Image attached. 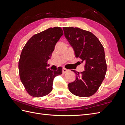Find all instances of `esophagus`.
Returning <instances> with one entry per match:
<instances>
[{
    "mask_svg": "<svg viewBox=\"0 0 125 125\" xmlns=\"http://www.w3.org/2000/svg\"><path fill=\"white\" fill-rule=\"evenodd\" d=\"M68 71H69L68 69H65V68H63L62 69V73H67Z\"/></svg>",
    "mask_w": 125,
    "mask_h": 125,
    "instance_id": "1",
    "label": "esophagus"
}]
</instances>
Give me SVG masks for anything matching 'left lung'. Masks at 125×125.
Listing matches in <instances>:
<instances>
[{
    "mask_svg": "<svg viewBox=\"0 0 125 125\" xmlns=\"http://www.w3.org/2000/svg\"><path fill=\"white\" fill-rule=\"evenodd\" d=\"M65 38L73 49L76 58L85 62L84 71L76 73L75 81L69 83V90L77 96L94 94L105 78L107 70L104 49L94 34L77 27H63Z\"/></svg>",
    "mask_w": 125,
    "mask_h": 125,
    "instance_id": "8db88e82",
    "label": "left lung"
}]
</instances>
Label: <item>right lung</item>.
I'll use <instances>...</instances> for the list:
<instances>
[{
  "label": "right lung",
  "mask_w": 125,
  "mask_h": 125,
  "mask_svg": "<svg viewBox=\"0 0 125 125\" xmlns=\"http://www.w3.org/2000/svg\"><path fill=\"white\" fill-rule=\"evenodd\" d=\"M63 35L61 27L49 28L33 35L23 47L19 61L21 81L31 96L41 97L52 90L54 79L62 74V68L57 70L47 69L55 46Z\"/></svg>",
  "instance_id": "obj_1"
}]
</instances>
